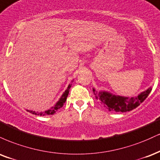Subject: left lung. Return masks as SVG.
I'll return each instance as SVG.
<instances>
[{
  "label": "left lung",
  "instance_id": "obj_1",
  "mask_svg": "<svg viewBox=\"0 0 160 160\" xmlns=\"http://www.w3.org/2000/svg\"><path fill=\"white\" fill-rule=\"evenodd\" d=\"M152 88L150 87L136 97H129L123 96L113 94L111 92L106 91H96L93 88V92L95 95V98L99 101L105 108L110 112H126L134 109L138 107L148 97L151 93Z\"/></svg>",
  "mask_w": 160,
  "mask_h": 160
}]
</instances>
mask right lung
<instances>
[{"instance_id": "obj_1", "label": "right lung", "mask_w": 160, "mask_h": 160, "mask_svg": "<svg viewBox=\"0 0 160 160\" xmlns=\"http://www.w3.org/2000/svg\"><path fill=\"white\" fill-rule=\"evenodd\" d=\"M72 82H73V80L71 82L70 84H69L67 90L63 92V94L61 95V98L59 99V100H58V102L55 103V105H54V106H52V108H50L49 109L45 111V112H34V111L28 110V109H27V111L28 112H29L30 113H32L33 114H37V115H39V116H46V115H50V114H54L56 112H57V111L59 110L60 108H61L62 107H63V104L65 103L66 100H67V97H68L69 89H70L71 86H72Z\"/></svg>"}]
</instances>
